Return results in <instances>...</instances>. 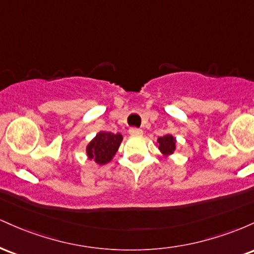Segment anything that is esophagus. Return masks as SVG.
Here are the masks:
<instances>
[{
	"instance_id": "1",
	"label": "esophagus",
	"mask_w": 254,
	"mask_h": 254,
	"mask_svg": "<svg viewBox=\"0 0 254 254\" xmlns=\"http://www.w3.org/2000/svg\"><path fill=\"white\" fill-rule=\"evenodd\" d=\"M129 133L132 136H138V135H142V130L137 129V127H130Z\"/></svg>"
}]
</instances>
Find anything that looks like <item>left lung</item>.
<instances>
[{
    "label": "left lung",
    "mask_w": 254,
    "mask_h": 254,
    "mask_svg": "<svg viewBox=\"0 0 254 254\" xmlns=\"http://www.w3.org/2000/svg\"><path fill=\"white\" fill-rule=\"evenodd\" d=\"M176 138L172 135H165L157 138L159 149L165 156H168L174 153V150H176Z\"/></svg>",
    "instance_id": "1"
}]
</instances>
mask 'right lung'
<instances>
[{"instance_id": "1", "label": "right lung", "mask_w": 254, "mask_h": 254, "mask_svg": "<svg viewBox=\"0 0 254 254\" xmlns=\"http://www.w3.org/2000/svg\"><path fill=\"white\" fill-rule=\"evenodd\" d=\"M123 141L121 133L100 131L87 145V156L98 165H105L113 159Z\"/></svg>"}]
</instances>
